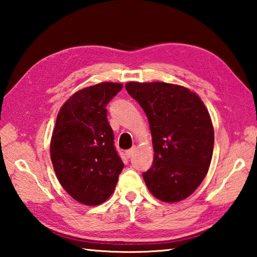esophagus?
Returning <instances> with one entry per match:
<instances>
[{
    "mask_svg": "<svg viewBox=\"0 0 257 257\" xmlns=\"http://www.w3.org/2000/svg\"><path fill=\"white\" fill-rule=\"evenodd\" d=\"M135 151H136V147H133V149H130L127 152H125V155H127V158H132V156L135 153Z\"/></svg>",
    "mask_w": 257,
    "mask_h": 257,
    "instance_id": "34e87169",
    "label": "esophagus"
}]
</instances>
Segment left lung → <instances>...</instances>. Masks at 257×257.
I'll list each match as a JSON object with an SVG mask.
<instances>
[{"mask_svg": "<svg viewBox=\"0 0 257 257\" xmlns=\"http://www.w3.org/2000/svg\"><path fill=\"white\" fill-rule=\"evenodd\" d=\"M125 89L150 123L154 160L143 173L147 188L162 202L184 201L211 164L214 129L205 104L187 87L163 81H129Z\"/></svg>", "mask_w": 257, "mask_h": 257, "instance_id": "left-lung-1", "label": "left lung"}]
</instances>
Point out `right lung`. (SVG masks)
Here are the masks:
<instances>
[{
  "label": "right lung",
  "instance_id": "right-lung-1",
  "mask_svg": "<svg viewBox=\"0 0 257 257\" xmlns=\"http://www.w3.org/2000/svg\"><path fill=\"white\" fill-rule=\"evenodd\" d=\"M122 84L99 82L73 93L58 113L50 154L63 189L87 206L99 205L115 189L123 162L113 146L106 105Z\"/></svg>",
  "mask_w": 257,
  "mask_h": 257
}]
</instances>
